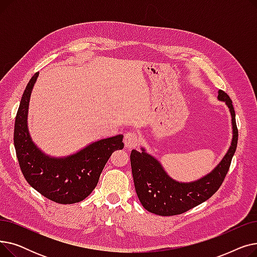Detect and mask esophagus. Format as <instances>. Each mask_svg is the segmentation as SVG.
<instances>
[{
    "instance_id": "obj_1",
    "label": "esophagus",
    "mask_w": 257,
    "mask_h": 257,
    "mask_svg": "<svg viewBox=\"0 0 257 257\" xmlns=\"http://www.w3.org/2000/svg\"><path fill=\"white\" fill-rule=\"evenodd\" d=\"M124 143L127 149H132V148H136L139 145L140 139L138 137V134H136L134 132H127L125 134Z\"/></svg>"
}]
</instances>
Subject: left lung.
<instances>
[{
  "label": "left lung",
  "instance_id": "left-lung-1",
  "mask_svg": "<svg viewBox=\"0 0 257 257\" xmlns=\"http://www.w3.org/2000/svg\"><path fill=\"white\" fill-rule=\"evenodd\" d=\"M218 100L225 102L230 111L232 141L219 165L205 176L192 182H179L171 178L159 161L144 148L141 152L131 151L134 186L142 205L148 211L164 217L181 214L208 200L222 185L236 150L238 132L231 99L220 89Z\"/></svg>",
  "mask_w": 257,
  "mask_h": 257
}]
</instances>
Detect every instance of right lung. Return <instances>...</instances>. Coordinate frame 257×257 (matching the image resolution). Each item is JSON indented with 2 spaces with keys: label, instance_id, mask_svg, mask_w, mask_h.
<instances>
[{
  "label": "right lung",
  "instance_id": "obj_1",
  "mask_svg": "<svg viewBox=\"0 0 257 257\" xmlns=\"http://www.w3.org/2000/svg\"><path fill=\"white\" fill-rule=\"evenodd\" d=\"M38 74L27 84L16 117L13 141L20 168L27 182L44 197L59 204L77 203L97 186L111 154L123 149V136L97 141L70 156L45 154L33 143L27 125L31 91Z\"/></svg>",
  "mask_w": 257,
  "mask_h": 257
}]
</instances>
